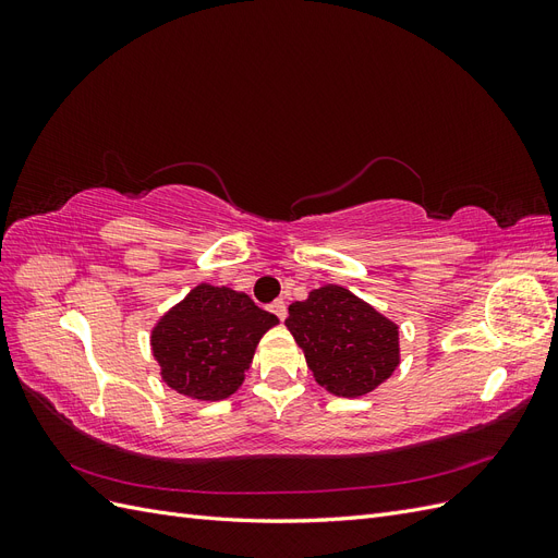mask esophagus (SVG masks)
Wrapping results in <instances>:
<instances>
[{"label":"esophagus","mask_w":558,"mask_h":558,"mask_svg":"<svg viewBox=\"0 0 558 558\" xmlns=\"http://www.w3.org/2000/svg\"><path fill=\"white\" fill-rule=\"evenodd\" d=\"M269 310H272V312L277 314V318H279V320H283V318H286V314H289V310H286V302H283V300H275L272 305H269Z\"/></svg>","instance_id":"esophagus-1"}]
</instances>
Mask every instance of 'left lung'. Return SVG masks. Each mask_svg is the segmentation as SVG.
<instances>
[{
  "label": "left lung",
  "mask_w": 558,
  "mask_h": 558,
  "mask_svg": "<svg viewBox=\"0 0 558 558\" xmlns=\"http://www.w3.org/2000/svg\"><path fill=\"white\" fill-rule=\"evenodd\" d=\"M286 328L318 386L337 398L375 391L400 365L398 324L344 286L326 283L289 307Z\"/></svg>",
  "instance_id": "8db88e82"
}]
</instances>
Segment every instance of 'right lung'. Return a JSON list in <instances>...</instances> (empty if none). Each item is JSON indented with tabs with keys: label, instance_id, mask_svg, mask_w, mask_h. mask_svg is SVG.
<instances>
[{
	"label": "right lung",
	"instance_id": "1",
	"mask_svg": "<svg viewBox=\"0 0 558 558\" xmlns=\"http://www.w3.org/2000/svg\"><path fill=\"white\" fill-rule=\"evenodd\" d=\"M279 324L246 293L197 283L150 328L162 381L199 402L230 398L244 384L260 337Z\"/></svg>",
	"mask_w": 558,
	"mask_h": 558
}]
</instances>
